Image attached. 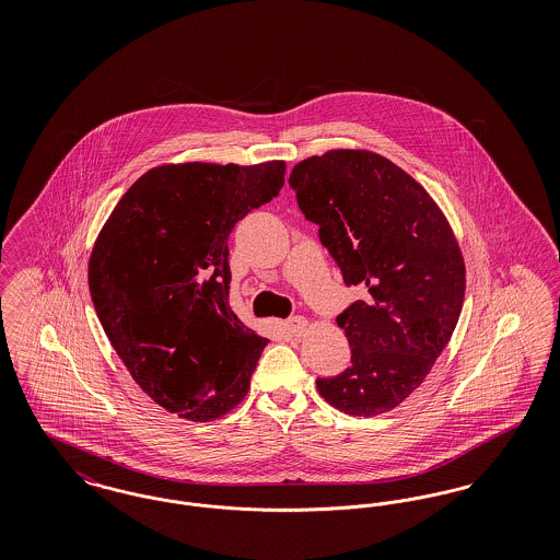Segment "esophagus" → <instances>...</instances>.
I'll return each mask as SVG.
<instances>
[{
  "mask_svg": "<svg viewBox=\"0 0 560 560\" xmlns=\"http://www.w3.org/2000/svg\"><path fill=\"white\" fill-rule=\"evenodd\" d=\"M285 329H288L292 336H302L304 329H306V319L300 317V315L290 317V319L285 320Z\"/></svg>",
  "mask_w": 560,
  "mask_h": 560,
  "instance_id": "34e87169",
  "label": "esophagus"
}]
</instances>
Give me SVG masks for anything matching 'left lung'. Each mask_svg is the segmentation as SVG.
Wrapping results in <instances>:
<instances>
[{
  "label": "left lung",
  "instance_id": "8db88e82",
  "mask_svg": "<svg viewBox=\"0 0 560 560\" xmlns=\"http://www.w3.org/2000/svg\"><path fill=\"white\" fill-rule=\"evenodd\" d=\"M290 187L347 288L368 290L336 319L350 368L317 377L320 397L350 416L390 411L424 382L452 338L466 288L457 241L427 190L370 151L300 161Z\"/></svg>",
  "mask_w": 560,
  "mask_h": 560
}]
</instances>
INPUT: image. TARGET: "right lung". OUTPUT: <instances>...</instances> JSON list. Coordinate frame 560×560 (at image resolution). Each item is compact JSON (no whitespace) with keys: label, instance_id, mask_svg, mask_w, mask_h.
<instances>
[{"label":"right lung","instance_id":"add662e5","mask_svg":"<svg viewBox=\"0 0 560 560\" xmlns=\"http://www.w3.org/2000/svg\"><path fill=\"white\" fill-rule=\"evenodd\" d=\"M283 174V161L153 167L94 243L88 283L110 345L151 399L192 422L240 405L267 347L231 308L229 235Z\"/></svg>","mask_w":560,"mask_h":560}]
</instances>
